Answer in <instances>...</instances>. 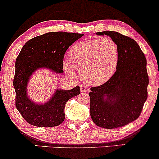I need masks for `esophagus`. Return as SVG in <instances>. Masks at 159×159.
I'll list each match as a JSON object with an SVG mask.
<instances>
[{"mask_svg": "<svg viewBox=\"0 0 159 159\" xmlns=\"http://www.w3.org/2000/svg\"><path fill=\"white\" fill-rule=\"evenodd\" d=\"M80 89H81V91L82 92V93H87V92L90 91V89L87 88V87L84 86V85H81V86L80 87Z\"/></svg>", "mask_w": 159, "mask_h": 159, "instance_id": "1", "label": "esophagus"}]
</instances>
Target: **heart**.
<instances>
[{
	"label": "heart",
	"mask_w": 159,
	"mask_h": 159,
	"mask_svg": "<svg viewBox=\"0 0 159 159\" xmlns=\"http://www.w3.org/2000/svg\"><path fill=\"white\" fill-rule=\"evenodd\" d=\"M118 59V44L112 39L88 40L75 43L70 49L69 60L63 62V69L69 74H73L75 69L83 82L99 86L114 75Z\"/></svg>",
	"instance_id": "obj_1"
}]
</instances>
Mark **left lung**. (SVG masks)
I'll return each instance as SVG.
<instances>
[{
  "label": "left lung",
  "mask_w": 159,
  "mask_h": 159,
  "mask_svg": "<svg viewBox=\"0 0 159 159\" xmlns=\"http://www.w3.org/2000/svg\"><path fill=\"white\" fill-rule=\"evenodd\" d=\"M97 34H106L116 41L119 59L110 79L90 88V116L100 128H120L139 118L147 99L146 59L138 43L128 36L111 31Z\"/></svg>",
  "instance_id": "obj_1"
}]
</instances>
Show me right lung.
<instances>
[{"label":"right lung","mask_w":159,"mask_h":159,"mask_svg":"<svg viewBox=\"0 0 159 159\" xmlns=\"http://www.w3.org/2000/svg\"><path fill=\"white\" fill-rule=\"evenodd\" d=\"M83 35L64 31L48 32L31 38L22 48L16 60L13 87L16 109L29 124L50 128L63 122L66 102L80 94L79 86L69 90H57L48 102L39 105L28 97V81L32 73L40 68H48L57 73L63 72L66 50Z\"/></svg>","instance_id":"obj_1"}]
</instances>
